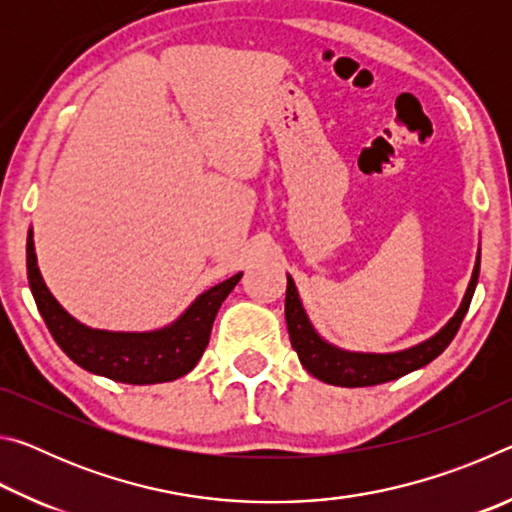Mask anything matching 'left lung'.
Masks as SVG:
<instances>
[{
    "mask_svg": "<svg viewBox=\"0 0 512 512\" xmlns=\"http://www.w3.org/2000/svg\"><path fill=\"white\" fill-rule=\"evenodd\" d=\"M479 264H481V250L476 253V264L467 284V291L461 300V307L456 314L447 320V323L438 329L436 334L429 336L420 343L411 345V348L397 350V352H359V350H345L339 345L329 343L327 339L318 334V329L307 316L305 305H302L300 293L293 277L287 275V300H284V316H287V327L291 336L293 350L298 352V359L309 375L325 381L332 386L343 388H361V386H377L386 384V381L400 379L409 375L413 370H420L443 352L461 327L463 318L470 307L476 282H479Z\"/></svg>",
    "mask_w": 512,
    "mask_h": 512,
    "instance_id": "8db88e82",
    "label": "left lung"
}]
</instances>
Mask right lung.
<instances>
[{
  "label": "right lung",
  "mask_w": 512,
  "mask_h": 512,
  "mask_svg": "<svg viewBox=\"0 0 512 512\" xmlns=\"http://www.w3.org/2000/svg\"><path fill=\"white\" fill-rule=\"evenodd\" d=\"M27 275L29 287L40 316L45 318L51 336L69 359L92 375L108 377L121 384H162L187 375L210 343L214 318L219 314L223 300L237 287L241 275L237 273L214 284L189 302V307L169 325L142 329H101L76 320L54 298V293L42 280L38 268L33 228L27 237Z\"/></svg>",
  "instance_id": "obj_1"
}]
</instances>
